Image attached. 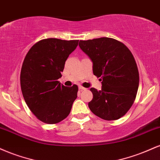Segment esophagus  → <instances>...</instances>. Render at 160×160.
<instances>
[{
  "instance_id": "1",
  "label": "esophagus",
  "mask_w": 160,
  "mask_h": 160,
  "mask_svg": "<svg viewBox=\"0 0 160 160\" xmlns=\"http://www.w3.org/2000/svg\"><path fill=\"white\" fill-rule=\"evenodd\" d=\"M78 89H79L80 91H84V90H86V88L82 87V86H78Z\"/></svg>"
}]
</instances>
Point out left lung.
I'll list each match as a JSON object with an SVG mask.
<instances>
[{
    "instance_id": "8db88e82",
    "label": "left lung",
    "mask_w": 160,
    "mask_h": 160,
    "mask_svg": "<svg viewBox=\"0 0 160 160\" xmlns=\"http://www.w3.org/2000/svg\"><path fill=\"white\" fill-rule=\"evenodd\" d=\"M78 46L91 60L93 74L102 81L100 91L91 88L90 109L106 121L123 117L132 106L139 84L132 54L123 43L108 37L80 40Z\"/></svg>"
}]
</instances>
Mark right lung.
Listing matches in <instances>:
<instances>
[{
	"label": "right lung",
	"mask_w": 160,
	"mask_h": 160,
	"mask_svg": "<svg viewBox=\"0 0 160 160\" xmlns=\"http://www.w3.org/2000/svg\"><path fill=\"white\" fill-rule=\"evenodd\" d=\"M78 40L49 38L39 41L24 58L20 75L26 104L39 121L57 123L69 115L77 98L78 86L65 87L58 79Z\"/></svg>",
	"instance_id": "1"
}]
</instances>
